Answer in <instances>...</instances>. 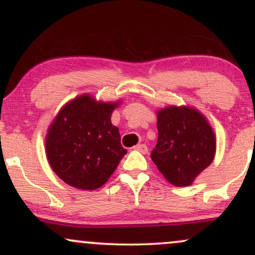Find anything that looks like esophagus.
I'll return each instance as SVG.
<instances>
[{
    "label": "esophagus",
    "mask_w": 255,
    "mask_h": 255,
    "mask_svg": "<svg viewBox=\"0 0 255 255\" xmlns=\"http://www.w3.org/2000/svg\"><path fill=\"white\" fill-rule=\"evenodd\" d=\"M134 150L141 152V153H147V146H146L145 144H139L136 146H134Z\"/></svg>",
    "instance_id": "esophagus-1"
}]
</instances>
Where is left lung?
<instances>
[{
  "label": "left lung",
  "instance_id": "obj_1",
  "mask_svg": "<svg viewBox=\"0 0 255 255\" xmlns=\"http://www.w3.org/2000/svg\"><path fill=\"white\" fill-rule=\"evenodd\" d=\"M157 119L158 140L152 160L171 184L189 186L215 158V133L192 108H165L158 111Z\"/></svg>",
  "mask_w": 255,
  "mask_h": 255
}]
</instances>
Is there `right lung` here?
<instances>
[{
  "instance_id": "right-lung-1",
  "label": "right lung",
  "mask_w": 255,
  "mask_h": 255,
  "mask_svg": "<svg viewBox=\"0 0 255 255\" xmlns=\"http://www.w3.org/2000/svg\"><path fill=\"white\" fill-rule=\"evenodd\" d=\"M119 103L96 102L84 95L61 109L46 135V157L61 180L79 189L107 182L127 153L119 128L111 125Z\"/></svg>"
}]
</instances>
